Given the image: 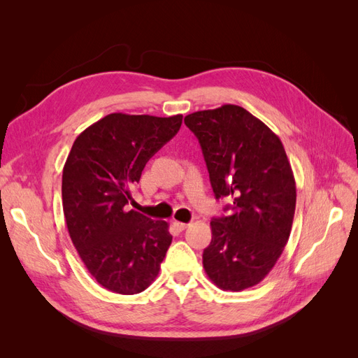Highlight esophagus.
<instances>
[{
	"label": "esophagus",
	"instance_id": "1",
	"mask_svg": "<svg viewBox=\"0 0 358 358\" xmlns=\"http://www.w3.org/2000/svg\"><path fill=\"white\" fill-rule=\"evenodd\" d=\"M173 225H175V227H176V229H178L179 231H182V230H185V229H187V227H188V224H187V222H179V221H175V222H173Z\"/></svg>",
	"mask_w": 358,
	"mask_h": 358
}]
</instances>
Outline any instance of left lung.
Segmentation results:
<instances>
[{"mask_svg": "<svg viewBox=\"0 0 358 358\" xmlns=\"http://www.w3.org/2000/svg\"><path fill=\"white\" fill-rule=\"evenodd\" d=\"M208 166L216 199H231L229 216L210 221L203 267L224 291L262 282L282 254L296 210V180L280 138L236 104L185 116Z\"/></svg>", "mask_w": 358, "mask_h": 358, "instance_id": "8db88e82", "label": "left lung"}]
</instances>
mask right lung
Wrapping results in <instances>:
<instances>
[{"instance_id": "1", "label": "right lung", "mask_w": 358, "mask_h": 358, "mask_svg": "<svg viewBox=\"0 0 358 358\" xmlns=\"http://www.w3.org/2000/svg\"><path fill=\"white\" fill-rule=\"evenodd\" d=\"M180 125L182 115L110 113L74 140L62 170L64 216L85 267L106 289L137 294L158 276L173 239L169 224L125 204L149 158Z\"/></svg>"}]
</instances>
